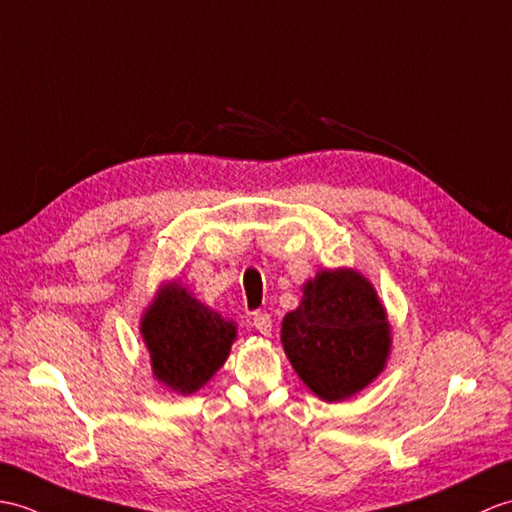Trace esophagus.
<instances>
[{"mask_svg": "<svg viewBox=\"0 0 512 512\" xmlns=\"http://www.w3.org/2000/svg\"><path fill=\"white\" fill-rule=\"evenodd\" d=\"M252 324L260 335H271V315L269 313H256Z\"/></svg>", "mask_w": 512, "mask_h": 512, "instance_id": "esophagus-1", "label": "esophagus"}]
</instances>
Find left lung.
<instances>
[{"mask_svg":"<svg viewBox=\"0 0 512 512\" xmlns=\"http://www.w3.org/2000/svg\"><path fill=\"white\" fill-rule=\"evenodd\" d=\"M282 320V346L306 388L322 401L350 399L379 377L390 324L372 282L357 269L317 271Z\"/></svg>","mask_w":512,"mask_h":512,"instance_id":"8db88e82","label":"left lung"}]
</instances>
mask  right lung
<instances>
[{"mask_svg":"<svg viewBox=\"0 0 512 512\" xmlns=\"http://www.w3.org/2000/svg\"><path fill=\"white\" fill-rule=\"evenodd\" d=\"M140 333L153 377L177 394H195L217 372L236 339V324L199 302L179 282H168L142 315Z\"/></svg>","mask_w":512,"mask_h":512,"instance_id":"add662e5","label":"right lung"}]
</instances>
